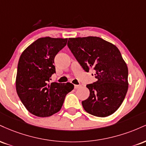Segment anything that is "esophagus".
Here are the masks:
<instances>
[{
	"instance_id": "obj_1",
	"label": "esophagus",
	"mask_w": 146,
	"mask_h": 146,
	"mask_svg": "<svg viewBox=\"0 0 146 146\" xmlns=\"http://www.w3.org/2000/svg\"><path fill=\"white\" fill-rule=\"evenodd\" d=\"M80 86H81V85H80V84H79V85H74L75 89H78V88H80Z\"/></svg>"
}]
</instances>
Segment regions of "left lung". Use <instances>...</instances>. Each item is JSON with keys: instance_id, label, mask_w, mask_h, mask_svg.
Masks as SVG:
<instances>
[{"instance_id": "1", "label": "left lung", "mask_w": 146, "mask_h": 146, "mask_svg": "<svg viewBox=\"0 0 146 146\" xmlns=\"http://www.w3.org/2000/svg\"><path fill=\"white\" fill-rule=\"evenodd\" d=\"M68 46L85 71L95 70V82L86 85L88 99L82 104L88 113L105 117L115 113L128 88V69L115 45L99 37L68 38Z\"/></svg>"}]
</instances>
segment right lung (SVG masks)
<instances>
[{"mask_svg":"<svg viewBox=\"0 0 146 146\" xmlns=\"http://www.w3.org/2000/svg\"><path fill=\"white\" fill-rule=\"evenodd\" d=\"M67 38H40L22 53L18 64L16 88L27 110L37 117L51 116L61 109L66 95L74 88L71 83L52 82L57 53Z\"/></svg>","mask_w":146,"mask_h":146,"instance_id":"1","label":"right lung"}]
</instances>
